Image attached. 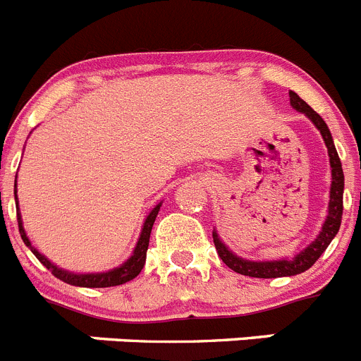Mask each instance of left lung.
<instances>
[{
    "instance_id": "left-lung-1",
    "label": "left lung",
    "mask_w": 361,
    "mask_h": 361,
    "mask_svg": "<svg viewBox=\"0 0 361 361\" xmlns=\"http://www.w3.org/2000/svg\"><path fill=\"white\" fill-rule=\"evenodd\" d=\"M289 97H291V106L296 108L298 111H304L305 116L314 123L318 130H320L322 137H324L325 146H327V152H329L331 159V175H333V183H331V200H329V213H327V219L324 222V228H322L320 235L317 237V240L312 242L311 245H307L302 253L296 255L293 260H273V262H250V260H244V258H238L237 255H233L231 251L226 247L222 242H220L219 235L213 231V242H215L216 253L222 258V262L233 269L235 273H240L245 276H255V279H279V276H293L300 275L307 271L312 264L317 262L318 258L322 257L327 245L331 244V240L334 238V235L340 229L342 224V215H343V170L342 162L338 157L336 148H334L333 137H331L329 128L325 121L318 116L317 111L312 110L304 99H300L295 92H289Z\"/></svg>"
}]
</instances>
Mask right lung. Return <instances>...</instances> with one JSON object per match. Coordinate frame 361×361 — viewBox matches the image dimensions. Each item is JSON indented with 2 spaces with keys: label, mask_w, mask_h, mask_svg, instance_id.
<instances>
[{
  "label": "right lung",
  "mask_w": 361,
  "mask_h": 361,
  "mask_svg": "<svg viewBox=\"0 0 361 361\" xmlns=\"http://www.w3.org/2000/svg\"><path fill=\"white\" fill-rule=\"evenodd\" d=\"M14 195H16V188H14ZM159 209H161V204H157L155 208L149 212V215L146 216V222L142 226V233L141 237H139V242L135 245V251H133L132 257L126 260L121 267L117 269H111L108 273H95V275H75V273H68V271H63L59 267L54 266L50 260L43 257L39 251L30 244L28 237L25 235L23 224H21V216H19V209H18V226H19V235L23 238L25 244L30 247V251L36 255V258L43 264L44 267L49 271H52V275L56 279L63 280V282L70 283V286H79V288H114V286H121V283H126L130 280L135 279L141 269L145 267L146 262V251H148V244H149V233H152L153 222H155V216H157Z\"/></svg>",
  "instance_id": "right-lung-1"
}]
</instances>
